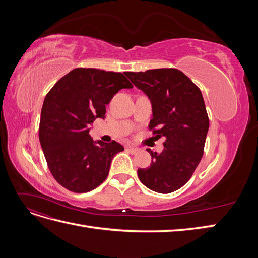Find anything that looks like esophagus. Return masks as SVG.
<instances>
[{
  "label": "esophagus",
  "instance_id": "obj_1",
  "mask_svg": "<svg viewBox=\"0 0 258 258\" xmlns=\"http://www.w3.org/2000/svg\"><path fill=\"white\" fill-rule=\"evenodd\" d=\"M127 150H129L132 154H137V153H139V152H140V150H139L138 147L131 146V145H128V146H127Z\"/></svg>",
  "mask_w": 258,
  "mask_h": 258
}]
</instances>
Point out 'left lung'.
Here are the masks:
<instances>
[{
    "mask_svg": "<svg viewBox=\"0 0 258 258\" xmlns=\"http://www.w3.org/2000/svg\"><path fill=\"white\" fill-rule=\"evenodd\" d=\"M128 79L150 98L153 118L150 131L165 137L160 154L152 156L151 166L138 170L147 188L170 194L189 181L205 150L209 117L200 89L177 69H154L124 72Z\"/></svg>",
    "mask_w": 258,
    "mask_h": 258,
    "instance_id": "left-lung-1",
    "label": "left lung"
}]
</instances>
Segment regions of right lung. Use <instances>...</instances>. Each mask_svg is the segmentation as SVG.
Returning a JSON list of instances; mask_svg holds the SVG:
<instances>
[{"label":"right lung","instance_id":"obj_1","mask_svg":"<svg viewBox=\"0 0 258 258\" xmlns=\"http://www.w3.org/2000/svg\"><path fill=\"white\" fill-rule=\"evenodd\" d=\"M132 87L122 73L77 68L46 95L38 136L49 171L68 190L87 192L106 179L112 159L123 146L115 141L95 143L89 127L96 118H104L114 95Z\"/></svg>","mask_w":258,"mask_h":258}]
</instances>
